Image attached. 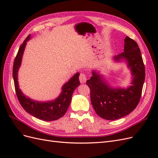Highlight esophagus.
I'll return each mask as SVG.
<instances>
[{
  "label": "esophagus",
  "instance_id": "1",
  "mask_svg": "<svg viewBox=\"0 0 158 158\" xmlns=\"http://www.w3.org/2000/svg\"><path fill=\"white\" fill-rule=\"evenodd\" d=\"M79 80H80V83L84 84L86 82V80H87L86 76H85V75L84 73H81L79 76Z\"/></svg>",
  "mask_w": 158,
  "mask_h": 158
}]
</instances>
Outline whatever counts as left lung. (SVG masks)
<instances>
[{
    "label": "left lung",
    "mask_w": 158,
    "mask_h": 158,
    "mask_svg": "<svg viewBox=\"0 0 158 158\" xmlns=\"http://www.w3.org/2000/svg\"><path fill=\"white\" fill-rule=\"evenodd\" d=\"M116 63L125 62L131 70V85L125 88L111 86L99 71L93 70L86 84L90 89L92 106L98 115L106 120H117L131 113L139 103L145 80V67L141 52L135 41L125 39L124 52L114 56Z\"/></svg>",
    "instance_id": "1"
}]
</instances>
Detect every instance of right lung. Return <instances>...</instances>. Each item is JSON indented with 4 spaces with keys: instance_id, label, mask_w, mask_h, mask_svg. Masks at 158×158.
I'll return each mask as SVG.
<instances>
[{
    "instance_id": "1",
    "label": "right lung",
    "mask_w": 158,
    "mask_h": 158,
    "mask_svg": "<svg viewBox=\"0 0 158 158\" xmlns=\"http://www.w3.org/2000/svg\"><path fill=\"white\" fill-rule=\"evenodd\" d=\"M31 35H29L23 42L19 48L14 62L13 79L16 95L22 107L28 113L43 121H55L63 117L67 111L71 102L73 92L80 84L79 81L80 73H76L62 86L61 93L53 100L48 102H39L26 96L19 88L18 73L21 66L23 51L25 50L27 42L31 39Z\"/></svg>"
}]
</instances>
